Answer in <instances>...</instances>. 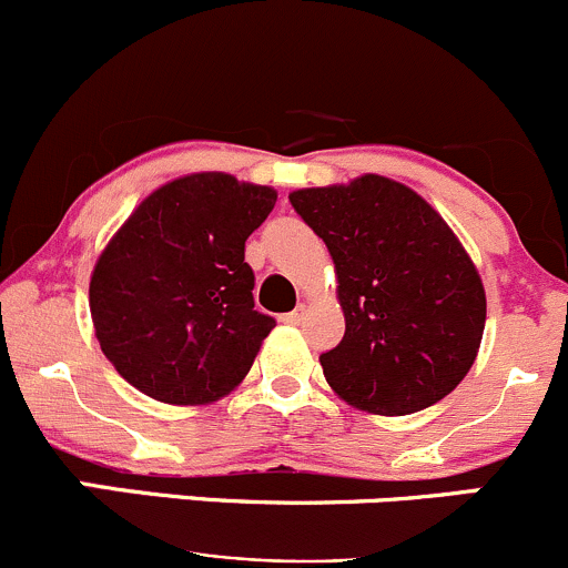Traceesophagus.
Listing matches in <instances>:
<instances>
[{"mask_svg":"<svg viewBox=\"0 0 568 568\" xmlns=\"http://www.w3.org/2000/svg\"><path fill=\"white\" fill-rule=\"evenodd\" d=\"M306 312H308V308L306 306H303V303H297V306H295V312H290V314H284V323L286 325H301L303 323V320H306Z\"/></svg>","mask_w":568,"mask_h":568,"instance_id":"1","label":"esophagus"}]
</instances>
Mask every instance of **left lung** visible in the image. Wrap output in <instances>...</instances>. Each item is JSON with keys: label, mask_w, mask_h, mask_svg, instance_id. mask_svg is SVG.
Returning <instances> with one entry per match:
<instances>
[{"label": "left lung", "mask_w": 568, "mask_h": 568, "mask_svg": "<svg viewBox=\"0 0 568 568\" xmlns=\"http://www.w3.org/2000/svg\"><path fill=\"white\" fill-rule=\"evenodd\" d=\"M290 202L336 271L344 338L320 355L333 394L372 415H410L452 394L481 347L487 295L446 219L383 174L297 189Z\"/></svg>", "instance_id": "left-lung-1"}]
</instances>
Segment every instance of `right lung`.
<instances>
[{
    "instance_id": "add662e5",
    "label": "right lung",
    "mask_w": 568,
    "mask_h": 568,
    "mask_svg": "<svg viewBox=\"0 0 568 568\" xmlns=\"http://www.w3.org/2000/svg\"><path fill=\"white\" fill-rule=\"evenodd\" d=\"M276 199L271 185L194 172L133 207L90 276L95 338L122 379L178 407L243 383L276 327L254 308L245 241Z\"/></svg>"
}]
</instances>
